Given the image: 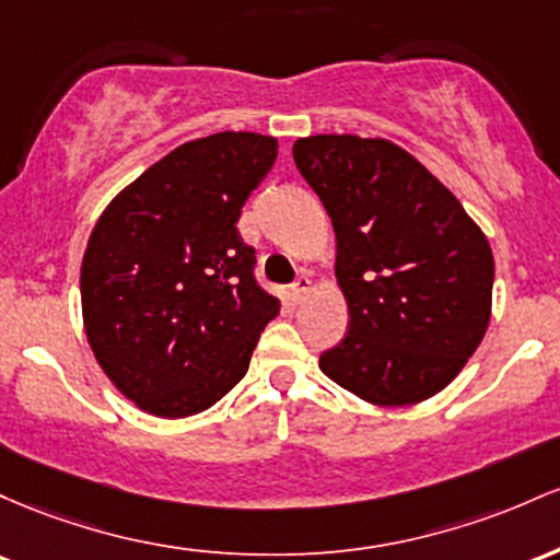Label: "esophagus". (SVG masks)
I'll use <instances>...</instances> for the list:
<instances>
[{
	"label": "esophagus",
	"mask_w": 560,
	"mask_h": 560,
	"mask_svg": "<svg viewBox=\"0 0 560 560\" xmlns=\"http://www.w3.org/2000/svg\"><path fill=\"white\" fill-rule=\"evenodd\" d=\"M310 291H312V278H310V275H299V278L293 280V285H291L293 299L304 301L306 296H310Z\"/></svg>",
	"instance_id": "1"
}]
</instances>
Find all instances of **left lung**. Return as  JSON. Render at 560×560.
Instances as JSON below:
<instances>
[{
    "label": "left lung",
    "instance_id": "left-lung-1",
    "mask_svg": "<svg viewBox=\"0 0 560 560\" xmlns=\"http://www.w3.org/2000/svg\"><path fill=\"white\" fill-rule=\"evenodd\" d=\"M293 161L336 232L349 332L319 368L364 401L416 405L442 392L481 343L494 259L447 187L388 140L317 135Z\"/></svg>",
    "mask_w": 560,
    "mask_h": 560
}]
</instances>
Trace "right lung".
I'll list each match as a JSON object with an SVG mask.
<instances>
[{
	"label": "right lung",
	"instance_id": "add662e5",
	"mask_svg": "<svg viewBox=\"0 0 560 560\" xmlns=\"http://www.w3.org/2000/svg\"><path fill=\"white\" fill-rule=\"evenodd\" d=\"M275 159L278 140L254 131L185 142L94 224L81 261L86 338L118 392L150 416L217 405L280 312L235 228Z\"/></svg>",
	"mask_w": 560,
	"mask_h": 560
}]
</instances>
